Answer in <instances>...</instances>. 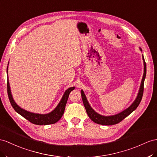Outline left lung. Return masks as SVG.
<instances>
[{
    "instance_id": "obj_1",
    "label": "left lung",
    "mask_w": 157,
    "mask_h": 157,
    "mask_svg": "<svg viewBox=\"0 0 157 157\" xmlns=\"http://www.w3.org/2000/svg\"><path fill=\"white\" fill-rule=\"evenodd\" d=\"M139 48L140 51H142L141 48ZM143 63H144V73H143L141 83H140V86L138 95L136 96V98L135 101H133V103H132L129 107L118 114H116L114 115H110V116H103L98 113L97 112H95L93 109H92L89 103L87 101L86 96L85 94H84L83 91L81 90L82 98L84 107L86 108V112L88 116H89V117L94 122L99 124H103V125H112V124H117L119 122L123 120L124 118L127 117L128 115H129L132 111H135L136 108H137L140 101H141L143 95L144 82V79H145V77H146V72H147V66H146L145 61H144L143 55Z\"/></svg>"
}]
</instances>
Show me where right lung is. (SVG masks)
Instances as JSON below:
<instances>
[{"label": "right lung", "mask_w": 157, "mask_h": 157, "mask_svg": "<svg viewBox=\"0 0 157 157\" xmlns=\"http://www.w3.org/2000/svg\"><path fill=\"white\" fill-rule=\"evenodd\" d=\"M9 65V63H8ZM6 72L8 73V67L6 69ZM75 89V87H71L68 88V89L65 91L62 99L60 100L59 103L55 109L51 111L50 113L47 114H38V113H32V112L28 111L25 109H23L22 108L19 107L14 100L13 99V95L11 94V91L10 88V84L9 82V78L7 79V92L8 95H9V98L10 100V102L11 103V105L13 106L14 109L17 112L18 114L22 116L28 121H29L32 123L35 124H38V125H46V124H54L61 119L62 115L64 113V110H65V107L66 103L67 101L68 97L70 92Z\"/></svg>", "instance_id": "1"}]
</instances>
